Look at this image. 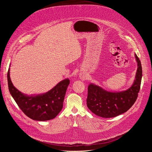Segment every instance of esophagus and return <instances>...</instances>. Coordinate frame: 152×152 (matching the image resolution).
<instances>
[{"label":"esophagus","mask_w":152,"mask_h":152,"mask_svg":"<svg viewBox=\"0 0 152 152\" xmlns=\"http://www.w3.org/2000/svg\"><path fill=\"white\" fill-rule=\"evenodd\" d=\"M81 79H85L84 75H82V76H81Z\"/></svg>","instance_id":"esophagus-1"}]
</instances>
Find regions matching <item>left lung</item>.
Segmentation results:
<instances>
[{
	"label": "left lung",
	"instance_id": "8db88e82",
	"mask_svg": "<svg viewBox=\"0 0 152 152\" xmlns=\"http://www.w3.org/2000/svg\"><path fill=\"white\" fill-rule=\"evenodd\" d=\"M135 55L138 69L134 84L128 90L113 93L92 83L88 86L86 104L96 115L103 118L118 116L127 111L137 100L141 86L142 67L140 59L136 54Z\"/></svg>",
	"mask_w": 152,
	"mask_h": 152
}]
</instances>
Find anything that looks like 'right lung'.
<instances>
[{"label":"right lung","mask_w":152,"mask_h":152,"mask_svg":"<svg viewBox=\"0 0 152 152\" xmlns=\"http://www.w3.org/2000/svg\"><path fill=\"white\" fill-rule=\"evenodd\" d=\"M10 93L20 110L30 118L37 121H46L54 118L63 107L64 99L70 80L64 79L48 93L35 96H28L14 87L8 71Z\"/></svg>","instance_id":"add662e5"}]
</instances>
